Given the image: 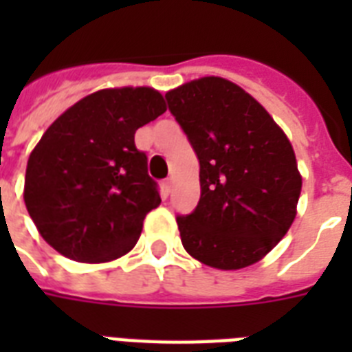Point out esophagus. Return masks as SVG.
Listing matches in <instances>:
<instances>
[{
  "label": "esophagus",
  "instance_id": "esophagus-1",
  "mask_svg": "<svg viewBox=\"0 0 352 352\" xmlns=\"http://www.w3.org/2000/svg\"><path fill=\"white\" fill-rule=\"evenodd\" d=\"M164 190L166 193H170L173 190V179H166L164 181Z\"/></svg>",
  "mask_w": 352,
  "mask_h": 352
}]
</instances>
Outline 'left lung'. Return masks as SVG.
<instances>
[{
  "instance_id": "1",
  "label": "left lung",
  "mask_w": 352,
  "mask_h": 352,
  "mask_svg": "<svg viewBox=\"0 0 352 352\" xmlns=\"http://www.w3.org/2000/svg\"><path fill=\"white\" fill-rule=\"evenodd\" d=\"M199 159L201 199L177 215L184 250L219 270L250 267L289 232L301 193L294 149L259 102L204 76L166 93Z\"/></svg>"
}]
</instances>
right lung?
I'll use <instances>...</instances> for the list:
<instances>
[{
  "instance_id": "right-lung-1",
  "label": "right lung",
  "mask_w": 352,
  "mask_h": 352,
  "mask_svg": "<svg viewBox=\"0 0 352 352\" xmlns=\"http://www.w3.org/2000/svg\"><path fill=\"white\" fill-rule=\"evenodd\" d=\"M164 111V98L151 87L102 89L43 133L27 162L23 199L54 250L80 263H106L137 245L160 195L135 131Z\"/></svg>"
}]
</instances>
